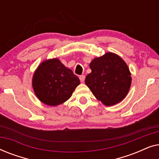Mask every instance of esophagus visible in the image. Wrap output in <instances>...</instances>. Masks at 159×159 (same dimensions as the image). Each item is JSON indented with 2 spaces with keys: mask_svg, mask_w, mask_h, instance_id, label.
Wrapping results in <instances>:
<instances>
[{
  "mask_svg": "<svg viewBox=\"0 0 159 159\" xmlns=\"http://www.w3.org/2000/svg\"><path fill=\"white\" fill-rule=\"evenodd\" d=\"M84 79H85V77H84V75L80 76V82H83L84 81Z\"/></svg>",
  "mask_w": 159,
  "mask_h": 159,
  "instance_id": "obj_1",
  "label": "esophagus"
}]
</instances>
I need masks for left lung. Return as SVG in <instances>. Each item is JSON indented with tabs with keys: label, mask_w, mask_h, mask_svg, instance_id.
<instances>
[{
	"label": "left lung",
	"mask_w": 159,
	"mask_h": 159,
	"mask_svg": "<svg viewBox=\"0 0 159 159\" xmlns=\"http://www.w3.org/2000/svg\"><path fill=\"white\" fill-rule=\"evenodd\" d=\"M90 68L92 71L86 76L85 84L103 105L114 106L127 96L132 83L131 73L120 56L108 52L92 60Z\"/></svg>",
	"instance_id": "obj_1"
}]
</instances>
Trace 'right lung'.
<instances>
[{
    "mask_svg": "<svg viewBox=\"0 0 159 159\" xmlns=\"http://www.w3.org/2000/svg\"><path fill=\"white\" fill-rule=\"evenodd\" d=\"M80 83L79 78L58 58L43 61L34 71L32 81L37 98L51 106L69 100Z\"/></svg>",
    "mask_w": 159,
    "mask_h": 159,
    "instance_id": "add662e5",
    "label": "right lung"
}]
</instances>
